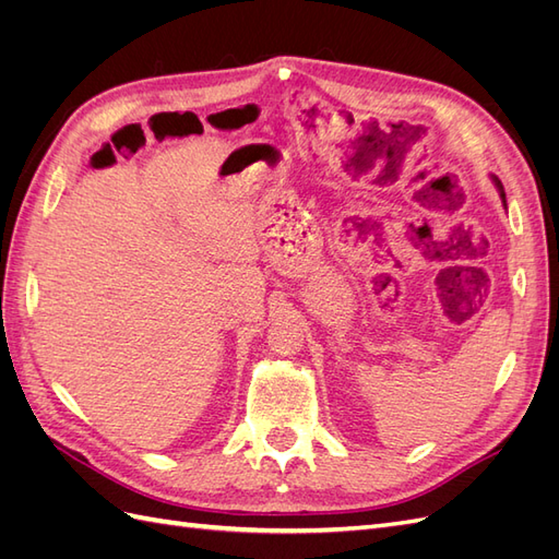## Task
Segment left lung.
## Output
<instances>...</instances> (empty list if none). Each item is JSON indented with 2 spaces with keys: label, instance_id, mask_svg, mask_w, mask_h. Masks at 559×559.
I'll list each match as a JSON object with an SVG mask.
<instances>
[{
  "label": "left lung",
  "instance_id": "1",
  "mask_svg": "<svg viewBox=\"0 0 559 559\" xmlns=\"http://www.w3.org/2000/svg\"><path fill=\"white\" fill-rule=\"evenodd\" d=\"M495 183H497L499 195H501V202H503V207H506V193H503V186H501V181H499V179H495Z\"/></svg>",
  "mask_w": 559,
  "mask_h": 559
}]
</instances>
